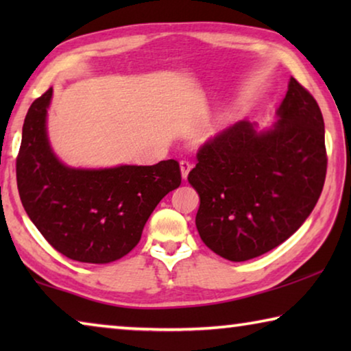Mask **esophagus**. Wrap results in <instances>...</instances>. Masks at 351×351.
<instances>
[{
	"label": "esophagus",
	"mask_w": 351,
	"mask_h": 351,
	"mask_svg": "<svg viewBox=\"0 0 351 351\" xmlns=\"http://www.w3.org/2000/svg\"><path fill=\"white\" fill-rule=\"evenodd\" d=\"M180 167H181V175H182V180H187V175L190 169H192V162L187 161V159H182L180 162Z\"/></svg>",
	"instance_id": "34e87169"
}]
</instances>
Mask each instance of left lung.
Wrapping results in <instances>:
<instances>
[{
	"mask_svg": "<svg viewBox=\"0 0 351 351\" xmlns=\"http://www.w3.org/2000/svg\"><path fill=\"white\" fill-rule=\"evenodd\" d=\"M277 116L268 132L240 121L207 139L187 176L201 201V240L226 260H251L282 245L322 193L328 159L316 99L291 77Z\"/></svg>",
	"mask_w": 351,
	"mask_h": 351,
	"instance_id": "obj_1",
	"label": "left lung"
}]
</instances>
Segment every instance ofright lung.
I'll return each instance as SVG.
<instances>
[{
  "label": "right lung",
  "instance_id": "1",
  "mask_svg": "<svg viewBox=\"0 0 351 351\" xmlns=\"http://www.w3.org/2000/svg\"><path fill=\"white\" fill-rule=\"evenodd\" d=\"M52 88L29 108L19 156L16 186L35 228L71 260L110 263L138 245L142 229L165 195L180 187L175 159L156 165L82 170L63 165L46 136Z\"/></svg>",
  "mask_w": 351,
  "mask_h": 351
}]
</instances>
